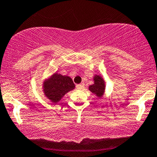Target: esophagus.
<instances>
[{"mask_svg":"<svg viewBox=\"0 0 157 157\" xmlns=\"http://www.w3.org/2000/svg\"><path fill=\"white\" fill-rule=\"evenodd\" d=\"M76 88H77L78 89H82L84 88V84L83 83H81V84H78L76 86Z\"/></svg>","mask_w":157,"mask_h":157,"instance_id":"esophagus-1","label":"esophagus"}]
</instances>
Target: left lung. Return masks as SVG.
Segmentation results:
<instances>
[{"label":"left lung","mask_w":157,"mask_h":157,"mask_svg":"<svg viewBox=\"0 0 157 157\" xmlns=\"http://www.w3.org/2000/svg\"><path fill=\"white\" fill-rule=\"evenodd\" d=\"M94 84L89 86V90L95 93L97 96L102 97L105 90V83L102 77L99 75H95L94 77Z\"/></svg>","instance_id":"8db88e82"}]
</instances>
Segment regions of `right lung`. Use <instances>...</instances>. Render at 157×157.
I'll list each match as a JSON object with an SVG mask.
<instances>
[{"instance_id":"right-lung-1","label":"right lung","mask_w":157,"mask_h":157,"mask_svg":"<svg viewBox=\"0 0 157 157\" xmlns=\"http://www.w3.org/2000/svg\"><path fill=\"white\" fill-rule=\"evenodd\" d=\"M74 88L75 84L71 78L55 73L44 82V92L52 102L57 103L67 92Z\"/></svg>"}]
</instances>
